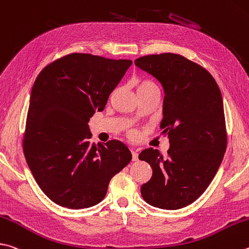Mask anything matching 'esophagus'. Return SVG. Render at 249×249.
Instances as JSON below:
<instances>
[{
	"label": "esophagus",
	"mask_w": 249,
	"mask_h": 249,
	"mask_svg": "<svg viewBox=\"0 0 249 249\" xmlns=\"http://www.w3.org/2000/svg\"><path fill=\"white\" fill-rule=\"evenodd\" d=\"M132 156H133V161H137L138 160L137 150H132Z\"/></svg>",
	"instance_id": "34e87169"
}]
</instances>
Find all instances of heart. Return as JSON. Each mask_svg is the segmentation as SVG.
Returning a JSON list of instances; mask_svg holds the SVG:
<instances>
[{
	"instance_id": "1",
	"label": "heart",
	"mask_w": 249,
	"mask_h": 249,
	"mask_svg": "<svg viewBox=\"0 0 249 249\" xmlns=\"http://www.w3.org/2000/svg\"><path fill=\"white\" fill-rule=\"evenodd\" d=\"M151 89H158L157 85L153 83V81L149 80V79H142L138 81V85H137L138 93L143 92V91H148V90H151ZM129 136L135 137L136 136V132H135V130H129Z\"/></svg>"
}]
</instances>
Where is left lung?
Listing matches in <instances>:
<instances>
[{
    "instance_id": "left-lung-1",
    "label": "left lung",
    "mask_w": 249,
    "mask_h": 249,
    "mask_svg": "<svg viewBox=\"0 0 249 249\" xmlns=\"http://www.w3.org/2000/svg\"><path fill=\"white\" fill-rule=\"evenodd\" d=\"M135 65L160 81L164 89L161 128L170 148L138 156L152 169L140 188L143 200L165 210L180 209L201 196L222 162L228 144L222 96L206 69L179 54L138 57Z\"/></svg>"
}]
</instances>
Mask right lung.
Wrapping results in <instances>:
<instances>
[{
	"mask_svg": "<svg viewBox=\"0 0 249 249\" xmlns=\"http://www.w3.org/2000/svg\"><path fill=\"white\" fill-rule=\"evenodd\" d=\"M87 53L50 63L36 78L22 149L36 182L56 205L92 207L106 197L111 178L132 160L123 142H90L88 122L132 65Z\"/></svg>",
	"mask_w": 249,
	"mask_h": 249,
	"instance_id": "add662e5",
	"label": "right lung"
}]
</instances>
